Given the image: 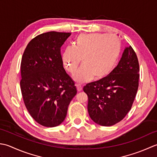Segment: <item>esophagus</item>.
Listing matches in <instances>:
<instances>
[{"mask_svg":"<svg viewBox=\"0 0 157 157\" xmlns=\"http://www.w3.org/2000/svg\"><path fill=\"white\" fill-rule=\"evenodd\" d=\"M76 89H77L78 91H81L82 89V86L81 85L77 84V85H76Z\"/></svg>","mask_w":157,"mask_h":157,"instance_id":"1","label":"esophagus"}]
</instances>
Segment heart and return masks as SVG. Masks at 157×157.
Returning a JSON list of instances; mask_svg holds the SVG:
<instances>
[{"instance_id":"b5f03b06","label":"heart","mask_w":157,"mask_h":157,"mask_svg":"<svg viewBox=\"0 0 157 157\" xmlns=\"http://www.w3.org/2000/svg\"><path fill=\"white\" fill-rule=\"evenodd\" d=\"M121 52L119 40L107 34H81L73 42L72 47L63 51L62 59L65 69L75 74L81 59L82 66L74 75L78 83L104 78L116 67Z\"/></svg>"}]
</instances>
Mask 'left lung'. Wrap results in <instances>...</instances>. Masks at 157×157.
Wrapping results in <instances>:
<instances>
[{"mask_svg": "<svg viewBox=\"0 0 157 157\" xmlns=\"http://www.w3.org/2000/svg\"><path fill=\"white\" fill-rule=\"evenodd\" d=\"M140 66L132 46L126 47L113 71L104 78L83 87L88 96L91 119L101 126L122 121L132 108L139 86Z\"/></svg>", "mask_w": 157, "mask_h": 157, "instance_id": "obj_1", "label": "left lung"}]
</instances>
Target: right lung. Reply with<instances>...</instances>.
Listing matches in <instances>:
<instances>
[{"mask_svg": "<svg viewBox=\"0 0 157 157\" xmlns=\"http://www.w3.org/2000/svg\"><path fill=\"white\" fill-rule=\"evenodd\" d=\"M71 33L49 32L38 35L25 48L21 62L20 87L31 117L47 127L64 121L77 91L63 66L61 47Z\"/></svg>", "mask_w": 157, "mask_h": 157, "instance_id": "1", "label": "right lung"}]
</instances>
